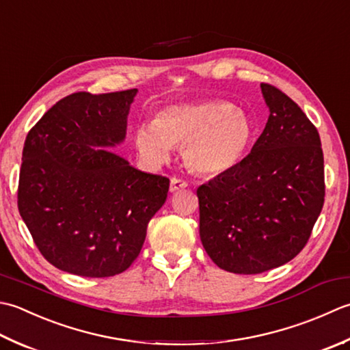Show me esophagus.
I'll use <instances>...</instances> for the list:
<instances>
[{
  "mask_svg": "<svg viewBox=\"0 0 350 350\" xmlns=\"http://www.w3.org/2000/svg\"><path fill=\"white\" fill-rule=\"evenodd\" d=\"M189 185V183L185 181V180H183V178H176V176H174L172 180H170V191H180V190H184L185 187H187Z\"/></svg>",
  "mask_w": 350,
  "mask_h": 350,
  "instance_id": "1",
  "label": "esophagus"
}]
</instances>
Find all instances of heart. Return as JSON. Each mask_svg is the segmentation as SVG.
<instances>
[{
  "mask_svg": "<svg viewBox=\"0 0 350 350\" xmlns=\"http://www.w3.org/2000/svg\"><path fill=\"white\" fill-rule=\"evenodd\" d=\"M255 126L245 110L225 99H196L163 107L154 120L135 128L134 144L151 165L166 163L183 145L184 161L202 175L237 167L251 149Z\"/></svg>",
  "mask_w": 350,
  "mask_h": 350,
  "instance_id": "b5f03b06",
  "label": "heart"
}]
</instances>
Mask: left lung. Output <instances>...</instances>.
Here are the masks:
<instances>
[{
	"mask_svg": "<svg viewBox=\"0 0 350 350\" xmlns=\"http://www.w3.org/2000/svg\"><path fill=\"white\" fill-rule=\"evenodd\" d=\"M269 119L237 167L198 187L199 235L226 272L255 275L302 251L325 202L317 128L293 99L261 83Z\"/></svg>",
	"mask_w": 350,
	"mask_h": 350,
	"instance_id": "left-lung-1",
	"label": "left lung"
}]
</instances>
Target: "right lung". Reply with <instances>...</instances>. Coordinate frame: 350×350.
<instances>
[{
  "mask_svg": "<svg viewBox=\"0 0 350 350\" xmlns=\"http://www.w3.org/2000/svg\"><path fill=\"white\" fill-rule=\"evenodd\" d=\"M137 89L60 99L27 134L18 208L44 258L63 272L107 278L137 258L169 178L107 151L125 139Z\"/></svg>",
  "mask_w": 350,
  "mask_h": 350,
  "instance_id": "add662e5",
  "label": "right lung"
}]
</instances>
